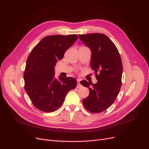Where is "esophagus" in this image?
<instances>
[{
	"instance_id": "34e87169",
	"label": "esophagus",
	"mask_w": 149,
	"mask_h": 149,
	"mask_svg": "<svg viewBox=\"0 0 149 149\" xmlns=\"http://www.w3.org/2000/svg\"><path fill=\"white\" fill-rule=\"evenodd\" d=\"M77 81H78V84H77V86H76V88H79L81 87V84H80V81H79V79H78Z\"/></svg>"
}]
</instances>
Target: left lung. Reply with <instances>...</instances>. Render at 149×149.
<instances>
[{
    "instance_id": "obj_1",
    "label": "left lung",
    "mask_w": 149,
    "mask_h": 149,
    "mask_svg": "<svg viewBox=\"0 0 149 149\" xmlns=\"http://www.w3.org/2000/svg\"><path fill=\"white\" fill-rule=\"evenodd\" d=\"M79 38L91 49V66L97 80L93 84L85 80L80 82L89 90L83 104L89 112L98 113L109 108L119 93L123 71L120 56L114 43L105 35L88 33L80 35Z\"/></svg>"
}]
</instances>
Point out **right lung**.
Segmentation results:
<instances>
[{
	"label": "right lung",
	"instance_id": "1",
	"mask_svg": "<svg viewBox=\"0 0 149 149\" xmlns=\"http://www.w3.org/2000/svg\"><path fill=\"white\" fill-rule=\"evenodd\" d=\"M77 35H50L44 37L31 52L24 73L25 89L38 109L51 112L64 102L67 93L76 88L73 78L55 77L58 60L78 39Z\"/></svg>",
	"mask_w": 149,
	"mask_h": 149
}]
</instances>
